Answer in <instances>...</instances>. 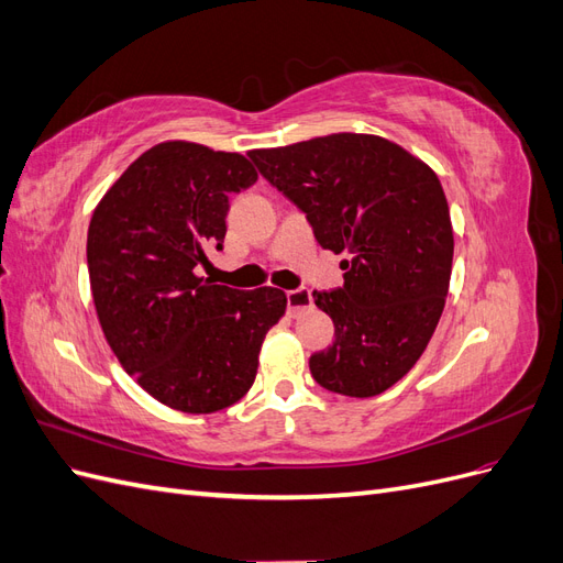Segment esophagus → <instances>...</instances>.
<instances>
[{
    "label": "esophagus",
    "instance_id": "obj_1",
    "mask_svg": "<svg viewBox=\"0 0 563 563\" xmlns=\"http://www.w3.org/2000/svg\"><path fill=\"white\" fill-rule=\"evenodd\" d=\"M312 308V291L310 288H294L286 294V310L288 317H300L305 310Z\"/></svg>",
    "mask_w": 563,
    "mask_h": 563
}]
</instances>
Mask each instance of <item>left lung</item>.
Listing matches in <instances>:
<instances>
[{
	"label": "left lung",
	"instance_id": "obj_1",
	"mask_svg": "<svg viewBox=\"0 0 563 563\" xmlns=\"http://www.w3.org/2000/svg\"><path fill=\"white\" fill-rule=\"evenodd\" d=\"M258 172L308 216L345 284L314 291L335 340L310 356L312 378L345 397H376L416 366L437 329L451 282L453 228L432 168L397 143L331 133L251 150Z\"/></svg>",
	"mask_w": 563,
	"mask_h": 563
}]
</instances>
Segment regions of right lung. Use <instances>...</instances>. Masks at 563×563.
Wrapping results in <instances>:
<instances>
[{
	"instance_id": "obj_1",
	"label": "right lung",
	"mask_w": 563,
	"mask_h": 563,
	"mask_svg": "<svg viewBox=\"0 0 563 563\" xmlns=\"http://www.w3.org/2000/svg\"><path fill=\"white\" fill-rule=\"evenodd\" d=\"M258 180L240 152L166 141L135 159L100 199L87 236L93 305L119 364L183 413L240 401L265 333L286 312L275 286L255 291L197 277L223 249L230 195Z\"/></svg>"
}]
</instances>
